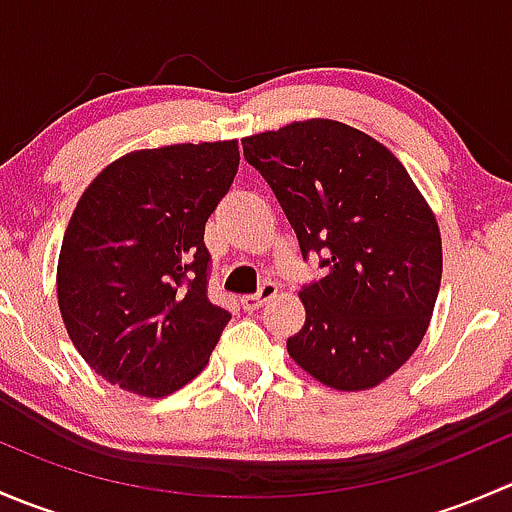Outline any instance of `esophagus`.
<instances>
[{
  "label": "esophagus",
  "mask_w": 512,
  "mask_h": 512,
  "mask_svg": "<svg viewBox=\"0 0 512 512\" xmlns=\"http://www.w3.org/2000/svg\"><path fill=\"white\" fill-rule=\"evenodd\" d=\"M277 297V285L275 282H265V285L260 287V292L257 294H245V297L240 299L242 309H247V312H255V309H260L262 304H267L270 299Z\"/></svg>",
  "instance_id": "obj_1"
}]
</instances>
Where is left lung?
I'll use <instances>...</instances> for the list:
<instances>
[{"label":"left lung","instance_id":"1","mask_svg":"<svg viewBox=\"0 0 512 512\" xmlns=\"http://www.w3.org/2000/svg\"><path fill=\"white\" fill-rule=\"evenodd\" d=\"M299 250L324 277L302 287L304 327L287 352L339 391L374 389L411 359L441 287L436 215L401 160L359 128L309 118L242 138Z\"/></svg>","mask_w":512,"mask_h":512}]
</instances>
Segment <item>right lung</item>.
Masks as SVG:
<instances>
[{
    "instance_id": "add662e5",
    "label": "right lung",
    "mask_w": 512,
    "mask_h": 512,
    "mask_svg": "<svg viewBox=\"0 0 512 512\" xmlns=\"http://www.w3.org/2000/svg\"><path fill=\"white\" fill-rule=\"evenodd\" d=\"M237 165V141L143 148L76 203L56 294L76 352L108 384L160 399L208 364L230 312L208 299L203 235Z\"/></svg>"
}]
</instances>
